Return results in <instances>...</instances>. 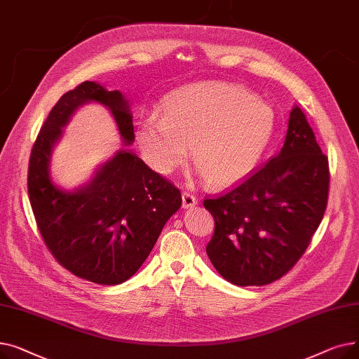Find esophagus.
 <instances>
[{"label": "esophagus", "instance_id": "esophagus-1", "mask_svg": "<svg viewBox=\"0 0 359 359\" xmlns=\"http://www.w3.org/2000/svg\"><path fill=\"white\" fill-rule=\"evenodd\" d=\"M196 203H198V199L191 192L184 191L182 194V206H183V208H192V206H195Z\"/></svg>", "mask_w": 359, "mask_h": 359}]
</instances>
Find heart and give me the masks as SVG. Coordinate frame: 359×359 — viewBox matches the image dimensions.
<instances>
[{
    "label": "heart",
    "instance_id": "1",
    "mask_svg": "<svg viewBox=\"0 0 359 359\" xmlns=\"http://www.w3.org/2000/svg\"><path fill=\"white\" fill-rule=\"evenodd\" d=\"M163 115L149 113L137 128L148 165L168 175L187 158L211 184H229L250 175L273 138L276 115L271 104L237 84L196 83L163 100Z\"/></svg>",
    "mask_w": 359,
    "mask_h": 359
}]
</instances>
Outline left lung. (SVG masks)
Here are the masks:
<instances>
[{
	"label": "left lung",
	"mask_w": 359,
	"mask_h": 359,
	"mask_svg": "<svg viewBox=\"0 0 359 359\" xmlns=\"http://www.w3.org/2000/svg\"><path fill=\"white\" fill-rule=\"evenodd\" d=\"M329 179L327 157L294 106L279 154L229 192L203 201L215 221L206 255L218 273L238 287L284 276L323 219Z\"/></svg>",
	"instance_id": "left-lung-1"
}]
</instances>
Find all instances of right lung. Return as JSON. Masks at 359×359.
<instances>
[{"instance_id":"obj_1","label":"right lung","mask_w":359,"mask_h":359,"mask_svg":"<svg viewBox=\"0 0 359 359\" xmlns=\"http://www.w3.org/2000/svg\"><path fill=\"white\" fill-rule=\"evenodd\" d=\"M91 102L111 113L125 145L134 142L123 94L84 81L64 94L42 125L30 153L27 191L37 227L55 259L75 276L118 285L141 268L167 219L180 208L182 195L126 148L103 163L88 183L72 191L55 184L52 149L74 111Z\"/></svg>"}]
</instances>
